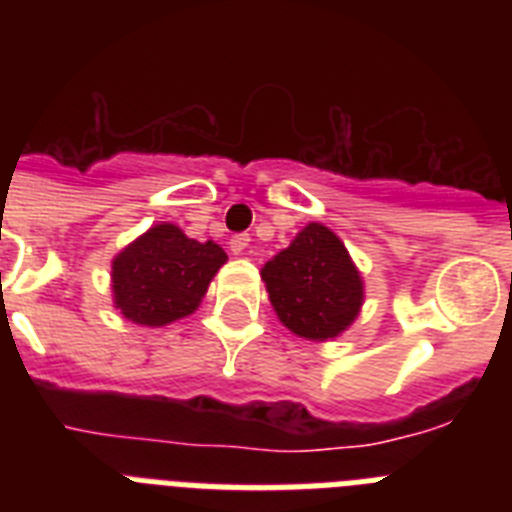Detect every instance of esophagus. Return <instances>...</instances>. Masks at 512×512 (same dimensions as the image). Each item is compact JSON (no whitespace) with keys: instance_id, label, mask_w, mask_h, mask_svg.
<instances>
[{"instance_id":"obj_1","label":"esophagus","mask_w":512,"mask_h":512,"mask_svg":"<svg viewBox=\"0 0 512 512\" xmlns=\"http://www.w3.org/2000/svg\"><path fill=\"white\" fill-rule=\"evenodd\" d=\"M248 241H251V238H248V233H235L233 238L228 241V246L233 253H243L248 248Z\"/></svg>"}]
</instances>
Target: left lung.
Segmentation results:
<instances>
[{
    "label": "left lung",
    "mask_w": 512,
    "mask_h": 512,
    "mask_svg": "<svg viewBox=\"0 0 512 512\" xmlns=\"http://www.w3.org/2000/svg\"><path fill=\"white\" fill-rule=\"evenodd\" d=\"M261 279L279 320L312 341L336 338L354 323L364 300V284L338 235L310 223L297 238L266 261Z\"/></svg>",
    "instance_id": "obj_1"
}]
</instances>
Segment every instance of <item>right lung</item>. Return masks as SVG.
Listing matches in <instances>:
<instances>
[{"label":"right lung","mask_w":512,"mask_h":512,"mask_svg":"<svg viewBox=\"0 0 512 512\" xmlns=\"http://www.w3.org/2000/svg\"><path fill=\"white\" fill-rule=\"evenodd\" d=\"M225 261L217 243L187 238L171 223L156 225L112 261L115 307L140 325L174 323L197 310Z\"/></svg>","instance_id":"add662e5"}]
</instances>
